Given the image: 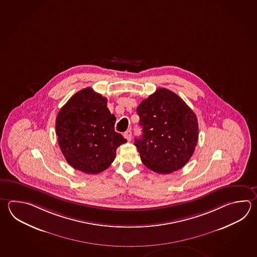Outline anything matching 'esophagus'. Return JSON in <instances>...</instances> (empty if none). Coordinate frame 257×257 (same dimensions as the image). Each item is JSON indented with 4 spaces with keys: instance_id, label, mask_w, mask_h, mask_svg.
<instances>
[{
    "instance_id": "34e87169",
    "label": "esophagus",
    "mask_w": 257,
    "mask_h": 257,
    "mask_svg": "<svg viewBox=\"0 0 257 257\" xmlns=\"http://www.w3.org/2000/svg\"><path fill=\"white\" fill-rule=\"evenodd\" d=\"M123 137L125 138L127 141H131L132 139V132L130 130H128V131H126L124 134H123Z\"/></svg>"
}]
</instances>
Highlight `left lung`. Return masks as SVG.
<instances>
[{"mask_svg": "<svg viewBox=\"0 0 257 257\" xmlns=\"http://www.w3.org/2000/svg\"><path fill=\"white\" fill-rule=\"evenodd\" d=\"M142 136L135 145L143 164L154 172L172 173L193 155L199 127L193 110L173 91L159 88L137 107Z\"/></svg>", "mask_w": 257, "mask_h": 257, "instance_id": "8db88e82", "label": "left lung"}]
</instances>
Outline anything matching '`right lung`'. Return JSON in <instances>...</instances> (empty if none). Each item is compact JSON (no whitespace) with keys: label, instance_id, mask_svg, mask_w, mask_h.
Segmentation results:
<instances>
[{"label":"right lung","instance_id":"right-lung-1","mask_svg":"<svg viewBox=\"0 0 257 257\" xmlns=\"http://www.w3.org/2000/svg\"><path fill=\"white\" fill-rule=\"evenodd\" d=\"M115 120L107 99L91 88L74 94L56 120L58 146L67 162L84 173H100L109 168L116 149L127 141L114 130Z\"/></svg>","mask_w":257,"mask_h":257}]
</instances>
